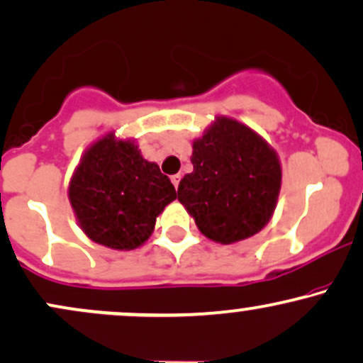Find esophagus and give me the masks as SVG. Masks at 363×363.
Returning <instances> with one entry per match:
<instances>
[{
	"mask_svg": "<svg viewBox=\"0 0 363 363\" xmlns=\"http://www.w3.org/2000/svg\"><path fill=\"white\" fill-rule=\"evenodd\" d=\"M181 174H176V176H172V177H170V181H172V184H174V187H176V189H177V187H179V182H181Z\"/></svg>",
	"mask_w": 363,
	"mask_h": 363,
	"instance_id": "esophagus-1",
	"label": "esophagus"
}]
</instances>
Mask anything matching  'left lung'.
Wrapping results in <instances>:
<instances>
[{"label":"left lung","mask_w":363,"mask_h":363,"mask_svg":"<svg viewBox=\"0 0 363 363\" xmlns=\"http://www.w3.org/2000/svg\"><path fill=\"white\" fill-rule=\"evenodd\" d=\"M191 162L193 172L179 182L177 198L203 235L239 242L269 222L281 167L274 150L251 128L218 118L193 143Z\"/></svg>","instance_id":"obj_1"}]
</instances>
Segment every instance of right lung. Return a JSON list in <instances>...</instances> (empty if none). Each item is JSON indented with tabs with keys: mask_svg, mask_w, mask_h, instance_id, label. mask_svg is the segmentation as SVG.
Returning a JSON list of instances; mask_svg holds the SVG:
<instances>
[{
	"mask_svg": "<svg viewBox=\"0 0 363 363\" xmlns=\"http://www.w3.org/2000/svg\"><path fill=\"white\" fill-rule=\"evenodd\" d=\"M69 201L82 230L94 242L119 251L152 235L157 216L176 189L131 140L104 136L86 150L69 182Z\"/></svg>",
	"mask_w": 363,
	"mask_h": 363,
	"instance_id": "obj_1",
	"label": "right lung"
}]
</instances>
